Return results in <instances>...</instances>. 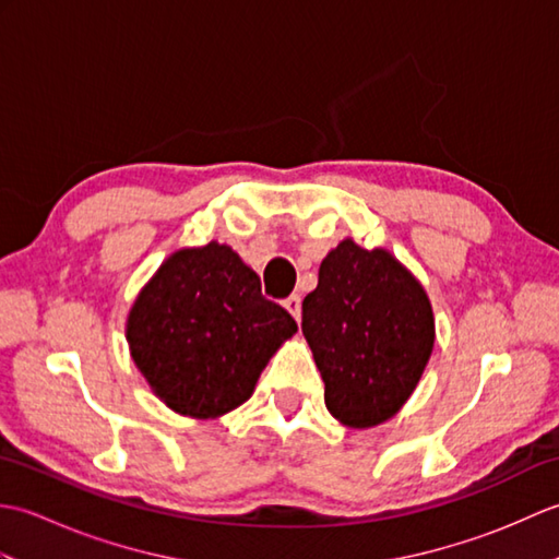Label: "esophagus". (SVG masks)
<instances>
[{"label": "esophagus", "mask_w": 559, "mask_h": 559, "mask_svg": "<svg viewBox=\"0 0 559 559\" xmlns=\"http://www.w3.org/2000/svg\"><path fill=\"white\" fill-rule=\"evenodd\" d=\"M283 307H286V310L293 314L295 322H300V317H302V300H300V295H290V298L283 300Z\"/></svg>", "instance_id": "34e87169"}]
</instances>
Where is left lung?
Instances as JSON below:
<instances>
[{
    "label": "left lung",
    "instance_id": "8db88e82",
    "mask_svg": "<svg viewBox=\"0 0 559 559\" xmlns=\"http://www.w3.org/2000/svg\"><path fill=\"white\" fill-rule=\"evenodd\" d=\"M302 334L329 413L367 430L394 418L418 386L435 346V314L423 283L389 249L346 237L324 257L302 302Z\"/></svg>",
    "mask_w": 559,
    "mask_h": 559
}]
</instances>
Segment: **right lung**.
Returning a JSON list of instances; mask_svg holds the SVG:
<instances>
[{
	"label": "right lung",
	"mask_w": 559,
	"mask_h": 559,
	"mask_svg": "<svg viewBox=\"0 0 559 559\" xmlns=\"http://www.w3.org/2000/svg\"><path fill=\"white\" fill-rule=\"evenodd\" d=\"M298 324L261 295L233 247L211 240L163 261L127 314L132 360L170 411L216 420L254 394Z\"/></svg>",
	"instance_id": "right-lung-1"
}]
</instances>
